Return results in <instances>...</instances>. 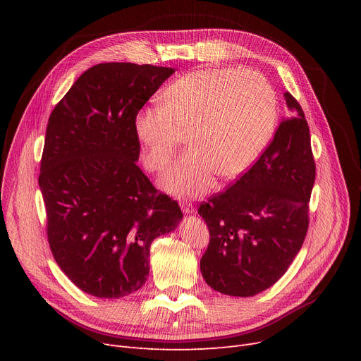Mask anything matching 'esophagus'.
Listing matches in <instances>:
<instances>
[{"instance_id": "34e87169", "label": "esophagus", "mask_w": 361, "mask_h": 361, "mask_svg": "<svg viewBox=\"0 0 361 361\" xmlns=\"http://www.w3.org/2000/svg\"><path fill=\"white\" fill-rule=\"evenodd\" d=\"M180 206H181V211L184 214H193V211H195V206L190 202H187V200H183L180 203Z\"/></svg>"}]
</instances>
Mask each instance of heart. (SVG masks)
I'll return each instance as SVG.
<instances>
[{"instance_id": "b5f03b06", "label": "heart", "mask_w": 361, "mask_h": 361, "mask_svg": "<svg viewBox=\"0 0 361 361\" xmlns=\"http://www.w3.org/2000/svg\"><path fill=\"white\" fill-rule=\"evenodd\" d=\"M162 105L143 106L135 118L149 171L161 173L187 133V149L162 177L168 192L197 196L215 174L235 178L268 146L276 124V93L257 71L203 68L171 83Z\"/></svg>"}]
</instances>
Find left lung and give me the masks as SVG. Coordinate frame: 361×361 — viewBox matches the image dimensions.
<instances>
[{"label": "left lung", "mask_w": 361, "mask_h": 361, "mask_svg": "<svg viewBox=\"0 0 361 361\" xmlns=\"http://www.w3.org/2000/svg\"><path fill=\"white\" fill-rule=\"evenodd\" d=\"M288 117L259 159L225 190L199 206L209 228L200 271L209 287L252 297L287 272L309 230V202L316 178L310 130L290 92Z\"/></svg>", "instance_id": "obj_1"}]
</instances>
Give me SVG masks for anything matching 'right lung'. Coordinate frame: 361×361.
<instances>
[{"label": "right lung", "instance_id": "add662e5", "mask_svg": "<svg viewBox=\"0 0 361 361\" xmlns=\"http://www.w3.org/2000/svg\"><path fill=\"white\" fill-rule=\"evenodd\" d=\"M176 70L102 63L86 70L52 109L39 187L55 262L75 287L120 298L147 279L150 244L183 212L136 161L135 118Z\"/></svg>", "mask_w": 361, "mask_h": 361}]
</instances>
